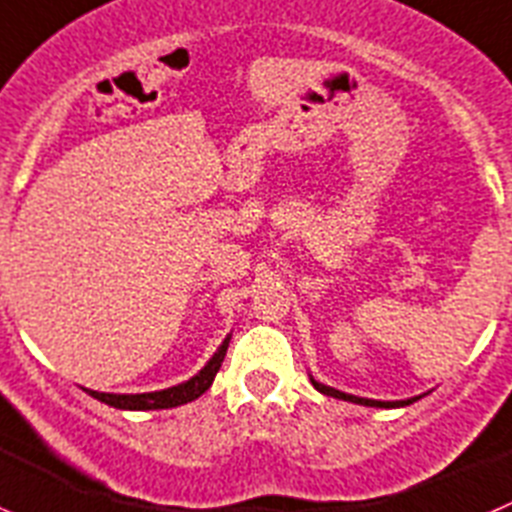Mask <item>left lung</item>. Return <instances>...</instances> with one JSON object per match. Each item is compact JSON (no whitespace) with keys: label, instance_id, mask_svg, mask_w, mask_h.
Segmentation results:
<instances>
[{"label":"left lung","instance_id":"8db88e82","mask_svg":"<svg viewBox=\"0 0 512 512\" xmlns=\"http://www.w3.org/2000/svg\"><path fill=\"white\" fill-rule=\"evenodd\" d=\"M311 382H313V388L319 390V393H324V395H331V398H339V400H349V403H359V405H372V408H400V405H411L413 400L416 398H411V400H393V403H385V400H370V398H357V395H347V393H342V390H334V388H329V385H321V382H316L311 377Z\"/></svg>","mask_w":512,"mask_h":512}]
</instances>
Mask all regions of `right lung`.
<instances>
[{
	"instance_id": "add662e5",
	"label": "right lung",
	"mask_w": 512,
	"mask_h": 512,
	"mask_svg": "<svg viewBox=\"0 0 512 512\" xmlns=\"http://www.w3.org/2000/svg\"><path fill=\"white\" fill-rule=\"evenodd\" d=\"M229 339H224V344L219 347V352L209 359V365L199 372L196 377H191L188 382H181L176 388L158 390V393H140V395H114V393H96V390H86L91 398L101 400V403L112 405V408H119V411H160V408H176V405L191 403L199 395H204L206 390L211 388L216 372L222 367L224 354H227Z\"/></svg>"
}]
</instances>
